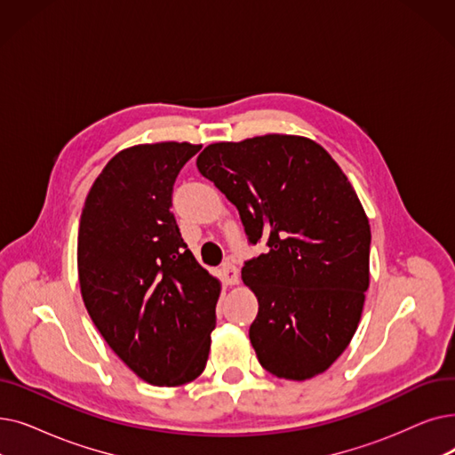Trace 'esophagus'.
I'll return each mask as SVG.
<instances>
[{
  "mask_svg": "<svg viewBox=\"0 0 455 455\" xmlns=\"http://www.w3.org/2000/svg\"><path fill=\"white\" fill-rule=\"evenodd\" d=\"M221 276L225 284H238L240 283V273H238V267H235L234 264L230 262H225L223 267H221Z\"/></svg>",
  "mask_w": 455,
  "mask_h": 455,
  "instance_id": "1",
  "label": "esophagus"
}]
</instances>
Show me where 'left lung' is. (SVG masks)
<instances>
[{"mask_svg":"<svg viewBox=\"0 0 455 455\" xmlns=\"http://www.w3.org/2000/svg\"><path fill=\"white\" fill-rule=\"evenodd\" d=\"M196 167L238 208L249 242H267L242 269L259 299V363L290 381L323 373L349 346L370 286V223L347 176L322 145L284 133L208 145Z\"/></svg>","mask_w":455,"mask_h":455,"instance_id":"1","label":"left lung"}]
</instances>
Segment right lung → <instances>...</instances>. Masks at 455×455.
Segmentation results:
<instances>
[{
    "instance_id": "right-lung-1",
    "label": "right lung",
    "mask_w": 455,
    "mask_h": 455,
    "mask_svg": "<svg viewBox=\"0 0 455 455\" xmlns=\"http://www.w3.org/2000/svg\"><path fill=\"white\" fill-rule=\"evenodd\" d=\"M201 150L191 143L135 145L94 180L77 232L85 308L137 378L180 387L203 373L221 283L184 243L171 213L172 186Z\"/></svg>"
}]
</instances>
